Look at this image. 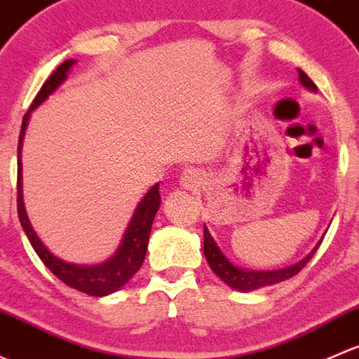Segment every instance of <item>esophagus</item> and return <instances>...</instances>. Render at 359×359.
Masks as SVG:
<instances>
[{"label": "esophagus", "mask_w": 359, "mask_h": 359, "mask_svg": "<svg viewBox=\"0 0 359 359\" xmlns=\"http://www.w3.org/2000/svg\"><path fill=\"white\" fill-rule=\"evenodd\" d=\"M201 183H202V176L197 169H187L180 178V184L184 188V190H195Z\"/></svg>", "instance_id": "34e87169"}]
</instances>
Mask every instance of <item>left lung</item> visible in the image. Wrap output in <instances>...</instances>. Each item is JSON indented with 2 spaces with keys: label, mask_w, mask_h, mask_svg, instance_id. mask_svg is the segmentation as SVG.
Returning a JSON list of instances; mask_svg holds the SVG:
<instances>
[{
  "label": "left lung",
  "mask_w": 359,
  "mask_h": 359,
  "mask_svg": "<svg viewBox=\"0 0 359 359\" xmlns=\"http://www.w3.org/2000/svg\"><path fill=\"white\" fill-rule=\"evenodd\" d=\"M299 81L304 88L308 90L316 91V84L313 83L311 79L308 77V74L302 72L299 69ZM321 243V240H320ZM320 243L304 257L302 261L295 262V264L289 266V268H283V269H275V271H252V269H243L235 266L233 262L228 259L226 256L223 254V250L217 247V243L214 242L212 235L209 233V230L205 228L204 224V254H205V259L209 262L210 269L226 283L228 287L231 289L240 290V292H250V290H256L261 289V287L266 285H275V283L283 282V280H289L292 276L297 275L306 264H308L309 259L315 256V252L320 247Z\"/></svg>",
  "instance_id": "1"
}]
</instances>
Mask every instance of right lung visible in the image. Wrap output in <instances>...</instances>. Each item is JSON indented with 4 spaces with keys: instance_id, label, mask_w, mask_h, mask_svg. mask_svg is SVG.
I'll return each instance as SVG.
<instances>
[{
    "instance_id": "1",
    "label": "right lung",
    "mask_w": 359,
    "mask_h": 359,
    "mask_svg": "<svg viewBox=\"0 0 359 359\" xmlns=\"http://www.w3.org/2000/svg\"><path fill=\"white\" fill-rule=\"evenodd\" d=\"M76 64V60H65L50 77L39 93L36 95L34 102H32L29 112L24 116L20 128V136H18V175H17V210L18 219H20L22 228H24L25 235H27L29 242H31L32 249L39 256V259L44 262L48 269L57 276L58 280L65 283V285L72 287V289L84 292L88 295H109L112 292L119 290L121 287L129 282L133 275L142 268L143 261L147 256V247H149L150 230H152L154 217L157 214L158 207H161V194H158V183L154 184L145 197L140 201L138 207L135 209L131 221H129L128 228H126L123 242H121L117 252L110 257L109 261L102 262V264L86 266V264H74V262H65L58 259L55 254H51L46 249V245L39 240L38 233L32 228L31 221H29L27 212L24 207V195H22V162H20V150H22V140H24L25 128H27L29 117L31 112L39 107L41 103L60 86L67 77L69 69Z\"/></svg>"
}]
</instances>
